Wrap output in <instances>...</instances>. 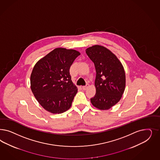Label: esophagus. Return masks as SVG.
<instances>
[{"instance_id": "esophagus-1", "label": "esophagus", "mask_w": 160, "mask_h": 160, "mask_svg": "<svg viewBox=\"0 0 160 160\" xmlns=\"http://www.w3.org/2000/svg\"><path fill=\"white\" fill-rule=\"evenodd\" d=\"M89 84H87L86 85H85V86H83L82 87V89L83 90H86L87 88L89 87Z\"/></svg>"}]
</instances>
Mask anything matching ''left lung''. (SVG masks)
Returning <instances> with one entry per match:
<instances>
[{
  "label": "left lung",
  "instance_id": "1",
  "mask_svg": "<svg viewBox=\"0 0 160 160\" xmlns=\"http://www.w3.org/2000/svg\"><path fill=\"white\" fill-rule=\"evenodd\" d=\"M86 53L96 70V93L91 102L95 108L108 110L118 102L125 88V73L118 58L107 48L93 45Z\"/></svg>",
  "mask_w": 160,
  "mask_h": 160
}]
</instances>
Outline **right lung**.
Returning <instances> with one entry per match:
<instances>
[{
	"label": "right lung",
	"mask_w": 160,
	"mask_h": 160,
	"mask_svg": "<svg viewBox=\"0 0 160 160\" xmlns=\"http://www.w3.org/2000/svg\"><path fill=\"white\" fill-rule=\"evenodd\" d=\"M74 49L58 48L36 62L31 75V88L42 107L52 113L71 108L78 88L71 80L69 69L80 55Z\"/></svg>",
	"instance_id": "add662e5"
}]
</instances>
